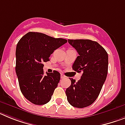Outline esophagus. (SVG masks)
<instances>
[{
	"instance_id": "obj_1",
	"label": "esophagus",
	"mask_w": 125,
	"mask_h": 125,
	"mask_svg": "<svg viewBox=\"0 0 125 125\" xmlns=\"http://www.w3.org/2000/svg\"><path fill=\"white\" fill-rule=\"evenodd\" d=\"M66 78V76H65L63 74H61V79H64V78Z\"/></svg>"
}]
</instances>
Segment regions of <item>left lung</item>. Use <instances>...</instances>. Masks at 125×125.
<instances>
[{"label": "left lung", "instance_id": "8db88e82", "mask_svg": "<svg viewBox=\"0 0 125 125\" xmlns=\"http://www.w3.org/2000/svg\"><path fill=\"white\" fill-rule=\"evenodd\" d=\"M68 42L79 54L73 69L83 74L78 82L70 79L71 84L66 91L67 99L73 106L85 108L95 101L105 81L108 53L100 44L89 39H68Z\"/></svg>", "mask_w": 125, "mask_h": 125}]
</instances>
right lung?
Instances as JSON below:
<instances>
[{"label": "right lung", "mask_w": 125, "mask_h": 125, "mask_svg": "<svg viewBox=\"0 0 125 125\" xmlns=\"http://www.w3.org/2000/svg\"><path fill=\"white\" fill-rule=\"evenodd\" d=\"M67 42L64 39L29 32L17 43L15 72L22 93L32 103L42 105L51 99L61 74L56 71L44 74L43 62L49 61L54 51Z\"/></svg>", "instance_id": "right-lung-1"}]
</instances>
